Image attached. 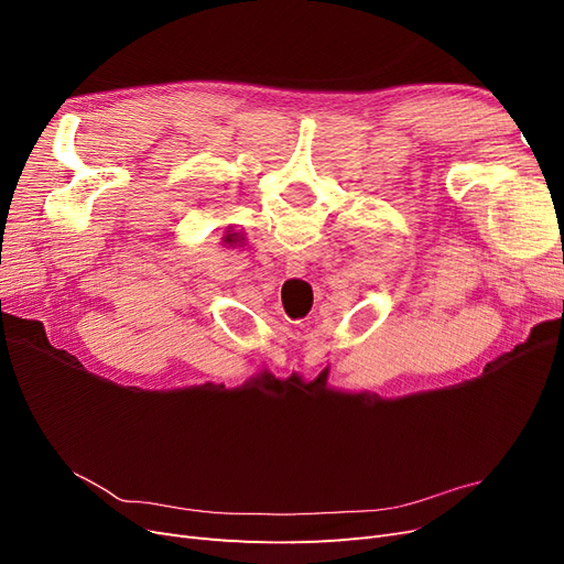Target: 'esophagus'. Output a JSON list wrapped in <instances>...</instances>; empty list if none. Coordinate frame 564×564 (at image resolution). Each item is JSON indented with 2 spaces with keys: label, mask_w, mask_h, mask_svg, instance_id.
Listing matches in <instances>:
<instances>
[{
  "label": "esophagus",
  "mask_w": 564,
  "mask_h": 564,
  "mask_svg": "<svg viewBox=\"0 0 564 564\" xmlns=\"http://www.w3.org/2000/svg\"><path fill=\"white\" fill-rule=\"evenodd\" d=\"M284 272H286L289 278H301V275H305V261H303V256H299V253L286 256Z\"/></svg>",
  "instance_id": "1"
}]
</instances>
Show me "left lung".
<instances>
[{
    "instance_id": "1",
    "label": "left lung",
    "mask_w": 564,
    "mask_h": 564,
    "mask_svg": "<svg viewBox=\"0 0 564 564\" xmlns=\"http://www.w3.org/2000/svg\"><path fill=\"white\" fill-rule=\"evenodd\" d=\"M235 235H237V232H232V235H228V237H226V242H237V237H235Z\"/></svg>"
}]
</instances>
